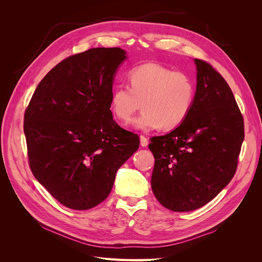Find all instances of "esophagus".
<instances>
[{"label":"esophagus","mask_w":262,"mask_h":262,"mask_svg":"<svg viewBox=\"0 0 262 262\" xmlns=\"http://www.w3.org/2000/svg\"><path fill=\"white\" fill-rule=\"evenodd\" d=\"M140 141H141V146L142 147H146L148 145V139L145 138L144 136H141Z\"/></svg>","instance_id":"obj_1"}]
</instances>
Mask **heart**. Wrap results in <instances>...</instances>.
<instances>
[{
	"instance_id": "heart-1",
	"label": "heart",
	"mask_w": 262,
	"mask_h": 262,
	"mask_svg": "<svg viewBox=\"0 0 262 262\" xmlns=\"http://www.w3.org/2000/svg\"><path fill=\"white\" fill-rule=\"evenodd\" d=\"M129 89L115 87L110 109L122 123H129L142 104V114L134 125L140 130H172L186 120L195 98V85L181 71L158 63H144L128 73Z\"/></svg>"
}]
</instances>
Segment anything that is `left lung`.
I'll return each mask as SVG.
<instances>
[{"mask_svg": "<svg viewBox=\"0 0 262 262\" xmlns=\"http://www.w3.org/2000/svg\"><path fill=\"white\" fill-rule=\"evenodd\" d=\"M196 90L191 112L178 128L150 139L155 157L153 193L166 209L193 211L214 199L234 177L244 141V119L228 84L194 59Z\"/></svg>", "mask_w": 262, "mask_h": 262, "instance_id": "left-lung-1", "label": "left lung"}]
</instances>
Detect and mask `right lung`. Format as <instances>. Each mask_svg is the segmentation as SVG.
Here are the masks:
<instances>
[{"instance_id": "add662e5", "label": "right lung", "mask_w": 262, "mask_h": 262, "mask_svg": "<svg viewBox=\"0 0 262 262\" xmlns=\"http://www.w3.org/2000/svg\"><path fill=\"white\" fill-rule=\"evenodd\" d=\"M120 48H93L61 61L47 74L24 116L29 166L67 208L89 210L112 191L117 170L139 148L138 134L113 119Z\"/></svg>"}]
</instances>
